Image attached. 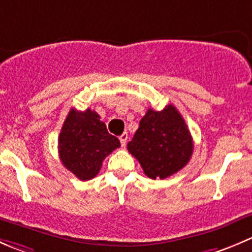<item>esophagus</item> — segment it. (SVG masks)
Instances as JSON below:
<instances>
[{
	"label": "esophagus",
	"instance_id": "obj_1",
	"mask_svg": "<svg viewBox=\"0 0 252 252\" xmlns=\"http://www.w3.org/2000/svg\"><path fill=\"white\" fill-rule=\"evenodd\" d=\"M126 140H128V133L124 131L121 136H119V141H121V145L122 146H126Z\"/></svg>",
	"mask_w": 252,
	"mask_h": 252
}]
</instances>
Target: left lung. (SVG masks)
<instances>
[{"label":"left lung","mask_w":252,"mask_h":252,"mask_svg":"<svg viewBox=\"0 0 252 252\" xmlns=\"http://www.w3.org/2000/svg\"><path fill=\"white\" fill-rule=\"evenodd\" d=\"M126 148L148 177L163 180L187 165L193 140L180 112L168 104L162 111L148 109Z\"/></svg>","instance_id":"8db88e82"}]
</instances>
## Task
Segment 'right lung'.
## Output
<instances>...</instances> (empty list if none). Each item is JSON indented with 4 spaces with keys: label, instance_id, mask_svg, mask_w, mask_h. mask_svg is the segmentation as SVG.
<instances>
[{
    "label": "right lung",
    "instance_id": "obj_1",
    "mask_svg": "<svg viewBox=\"0 0 252 252\" xmlns=\"http://www.w3.org/2000/svg\"><path fill=\"white\" fill-rule=\"evenodd\" d=\"M99 118L90 108L84 112L72 108L59 135L61 162L81 181L96 177L104 158L121 146Z\"/></svg>",
    "mask_w": 252,
    "mask_h": 252
}]
</instances>
